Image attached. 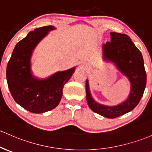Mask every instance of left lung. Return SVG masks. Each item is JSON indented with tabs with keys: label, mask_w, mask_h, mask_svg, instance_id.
Instances as JSON below:
<instances>
[{
	"label": "left lung",
	"mask_w": 152,
	"mask_h": 152,
	"mask_svg": "<svg viewBox=\"0 0 152 152\" xmlns=\"http://www.w3.org/2000/svg\"><path fill=\"white\" fill-rule=\"evenodd\" d=\"M110 42L102 45L103 59L113 63L131 84L127 99L115 106L102 104L94 99L86 81V100L90 109L107 118H115L133 110L138 104L146 87V73L142 54L131 38L125 34L110 32Z\"/></svg>",
	"instance_id": "left-lung-1"
}]
</instances>
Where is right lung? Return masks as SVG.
Segmentation results:
<instances>
[{
    "mask_svg": "<svg viewBox=\"0 0 152 152\" xmlns=\"http://www.w3.org/2000/svg\"><path fill=\"white\" fill-rule=\"evenodd\" d=\"M54 29L55 26H45L30 31L16 45L6 68L8 86L15 102L33 113H45L58 105L63 86L76 68L58 71L46 79H38L33 75V51L49 31Z\"/></svg>",
    "mask_w": 152,
    "mask_h": 152,
    "instance_id": "1",
    "label": "right lung"
}]
</instances>
